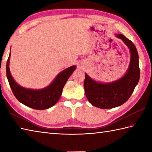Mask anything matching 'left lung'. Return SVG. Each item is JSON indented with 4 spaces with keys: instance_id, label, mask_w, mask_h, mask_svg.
<instances>
[{
    "instance_id": "8db88e82",
    "label": "left lung",
    "mask_w": 152,
    "mask_h": 152,
    "mask_svg": "<svg viewBox=\"0 0 152 152\" xmlns=\"http://www.w3.org/2000/svg\"><path fill=\"white\" fill-rule=\"evenodd\" d=\"M130 51L129 65L120 78L109 83H102L92 79L85 74L84 89L89 102L95 107L102 109L119 106L127 101L133 93L140 79L138 54L132 42L121 34H115Z\"/></svg>"
}]
</instances>
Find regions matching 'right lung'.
I'll use <instances>...</instances> for the list:
<instances>
[{
	"label": "right lung",
	"instance_id": "right-lung-1",
	"mask_svg": "<svg viewBox=\"0 0 152 152\" xmlns=\"http://www.w3.org/2000/svg\"><path fill=\"white\" fill-rule=\"evenodd\" d=\"M10 53L6 63V76L13 93L22 104L36 110L48 109L56 104L68 79L76 68V65H73L64 69L58 74L53 81L46 88L33 89L23 88L13 78L10 70Z\"/></svg>",
	"mask_w": 152,
	"mask_h": 152
}]
</instances>
